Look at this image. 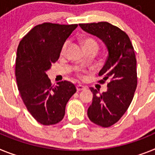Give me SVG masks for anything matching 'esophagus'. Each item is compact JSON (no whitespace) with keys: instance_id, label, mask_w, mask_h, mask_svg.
<instances>
[{"instance_id":"1","label":"esophagus","mask_w":155,"mask_h":155,"mask_svg":"<svg viewBox=\"0 0 155 155\" xmlns=\"http://www.w3.org/2000/svg\"><path fill=\"white\" fill-rule=\"evenodd\" d=\"M76 89H77V91H83V90H85L86 87H84V86L79 84V85L76 86Z\"/></svg>"}]
</instances>
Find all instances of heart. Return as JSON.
Wrapping results in <instances>:
<instances>
[{
  "instance_id": "1",
  "label": "heart",
  "mask_w": 155,
  "mask_h": 155,
  "mask_svg": "<svg viewBox=\"0 0 155 155\" xmlns=\"http://www.w3.org/2000/svg\"><path fill=\"white\" fill-rule=\"evenodd\" d=\"M68 42L66 41V42H64V44L61 47V55H64L65 54L67 51V48H68ZM83 46H84V48H98V44L96 40H94L92 38H87L86 40H84L83 41Z\"/></svg>"
}]
</instances>
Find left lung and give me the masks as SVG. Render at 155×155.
I'll use <instances>...</instances> for the list:
<instances>
[{
  "mask_svg": "<svg viewBox=\"0 0 155 155\" xmlns=\"http://www.w3.org/2000/svg\"><path fill=\"white\" fill-rule=\"evenodd\" d=\"M87 33L104 43L108 55L99 72L100 83L108 81L106 92L99 93L91 87L93 101L87 110L91 122L102 127L116 123L130 107L137 85V59L128 35L107 21L79 24Z\"/></svg>",
  "mask_w": 155,
  "mask_h": 155,
  "instance_id": "left-lung-1",
  "label": "left lung"
}]
</instances>
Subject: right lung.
<instances>
[{"instance_id":"right-lung-1","label":"right lung","mask_w":155,"mask_h":155,"mask_svg":"<svg viewBox=\"0 0 155 155\" xmlns=\"http://www.w3.org/2000/svg\"><path fill=\"white\" fill-rule=\"evenodd\" d=\"M77 24L44 22L21 39L17 49L15 76L24 104L40 124L50 126L64 118L65 106L76 88L71 82L52 86L46 72L58 60L65 40Z\"/></svg>"}]
</instances>
